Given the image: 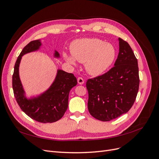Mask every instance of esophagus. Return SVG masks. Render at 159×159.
Returning <instances> with one entry per match:
<instances>
[{
	"label": "esophagus",
	"mask_w": 159,
	"mask_h": 159,
	"mask_svg": "<svg viewBox=\"0 0 159 159\" xmlns=\"http://www.w3.org/2000/svg\"><path fill=\"white\" fill-rule=\"evenodd\" d=\"M78 83L80 85H82L84 84V80L82 78H78Z\"/></svg>",
	"instance_id": "obj_1"
}]
</instances>
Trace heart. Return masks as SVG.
Wrapping results in <instances>:
<instances>
[{
  "label": "heart",
  "instance_id": "obj_1",
  "mask_svg": "<svg viewBox=\"0 0 159 159\" xmlns=\"http://www.w3.org/2000/svg\"><path fill=\"white\" fill-rule=\"evenodd\" d=\"M70 52L72 57L64 54L67 62L75 64V60L85 63L86 71L91 75H99L106 71L113 64L116 56L114 46L98 38H83L71 43Z\"/></svg>",
  "mask_w": 159,
  "mask_h": 159
}]
</instances>
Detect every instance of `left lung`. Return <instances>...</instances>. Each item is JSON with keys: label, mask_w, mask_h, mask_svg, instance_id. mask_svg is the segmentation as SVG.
Wrapping results in <instances>:
<instances>
[{"label": "left lung", "mask_w": 159, "mask_h": 159, "mask_svg": "<svg viewBox=\"0 0 159 159\" xmlns=\"http://www.w3.org/2000/svg\"><path fill=\"white\" fill-rule=\"evenodd\" d=\"M114 67L86 83L88 110L93 117L109 121L126 113L135 101L139 86L138 61L128 43L119 38Z\"/></svg>", "instance_id": "obj_1"}]
</instances>
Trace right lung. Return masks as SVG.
Listing matches in <instances>:
<instances>
[{
    "label": "right lung",
    "instance_id": "obj_1",
    "mask_svg": "<svg viewBox=\"0 0 159 159\" xmlns=\"http://www.w3.org/2000/svg\"><path fill=\"white\" fill-rule=\"evenodd\" d=\"M42 46L40 40L30 42L18 57L12 75V88L19 106L28 117L40 123H54L60 119L68 107L70 91L77 85L73 74L57 69L55 79L44 92L28 98L19 75V66L24 55L39 50ZM54 58H60L59 52L54 50Z\"/></svg>",
    "mask_w": 159,
    "mask_h": 159
}]
</instances>
